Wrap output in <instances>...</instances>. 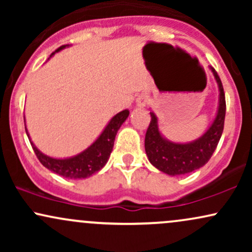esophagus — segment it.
Returning <instances> with one entry per match:
<instances>
[{
    "label": "esophagus",
    "mask_w": 252,
    "mask_h": 252,
    "mask_svg": "<svg viewBox=\"0 0 252 252\" xmlns=\"http://www.w3.org/2000/svg\"><path fill=\"white\" fill-rule=\"evenodd\" d=\"M149 99H148V96H146V94H141V96L137 97V99H136V105L140 106V108H143V106H146L147 104H148Z\"/></svg>",
    "instance_id": "34e87169"
}]
</instances>
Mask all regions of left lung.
Here are the masks:
<instances>
[{"label": "left lung", "mask_w": 252, "mask_h": 252, "mask_svg": "<svg viewBox=\"0 0 252 252\" xmlns=\"http://www.w3.org/2000/svg\"><path fill=\"white\" fill-rule=\"evenodd\" d=\"M211 71L213 72L220 92L218 112L212 126L198 140L189 143H174L166 140L158 131V118L154 112H150L152 120L146 132L144 148L150 163L166 174L181 175L199 169L209 162L213 152L218 146L224 130L226 103H225V94L220 78L215 68L211 67Z\"/></svg>", "instance_id": "left-lung-1"}]
</instances>
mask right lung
Masks as SVG:
<instances>
[{
    "label": "right lung",
    "instance_id": "right-lung-1",
    "mask_svg": "<svg viewBox=\"0 0 252 252\" xmlns=\"http://www.w3.org/2000/svg\"><path fill=\"white\" fill-rule=\"evenodd\" d=\"M66 46L67 45L60 46L58 50L52 53V56L56 52L62 51ZM128 116L129 110H123V111L118 112L117 115H115L111 118V121L105 126V129L103 130L99 137L88 149H85L80 154L73 156V158H53L42 154L31 141L27 128H26V132H27L28 138H30L34 153H35L40 162L42 163V166H45L46 168L52 170L53 173H57V174L63 176V178L85 179L102 169L105 166V163L108 162L109 156L111 154L112 148H114L115 137H116L118 129L121 128V126L128 118Z\"/></svg>",
    "mask_w": 252,
    "mask_h": 252
}]
</instances>
